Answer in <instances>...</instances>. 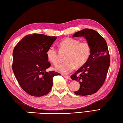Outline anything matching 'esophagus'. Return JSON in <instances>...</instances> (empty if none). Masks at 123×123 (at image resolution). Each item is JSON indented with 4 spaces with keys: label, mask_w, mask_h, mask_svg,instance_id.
<instances>
[{
    "label": "esophagus",
    "mask_w": 123,
    "mask_h": 123,
    "mask_svg": "<svg viewBox=\"0 0 123 123\" xmlns=\"http://www.w3.org/2000/svg\"><path fill=\"white\" fill-rule=\"evenodd\" d=\"M63 77H65L66 79H70V76H68V75H63Z\"/></svg>",
    "instance_id": "obj_1"
}]
</instances>
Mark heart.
Returning <instances> with one entry per match:
<instances>
[{"instance_id": "obj_1", "label": "heart", "mask_w": 123, "mask_h": 123, "mask_svg": "<svg viewBox=\"0 0 123 123\" xmlns=\"http://www.w3.org/2000/svg\"><path fill=\"white\" fill-rule=\"evenodd\" d=\"M61 51L67 52L65 59L67 61L58 65L56 70L62 74L71 72L74 68H80L86 64L90 57L91 48L87 41L81 42L80 40L67 37L60 42ZM48 60L54 65L59 63V55L57 50L53 46L46 51Z\"/></svg>"}]
</instances>
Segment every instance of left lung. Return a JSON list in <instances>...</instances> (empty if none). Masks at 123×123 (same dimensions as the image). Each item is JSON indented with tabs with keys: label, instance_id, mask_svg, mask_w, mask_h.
Segmentation results:
<instances>
[{
	"label": "left lung",
	"instance_id": "left-lung-1",
	"mask_svg": "<svg viewBox=\"0 0 123 123\" xmlns=\"http://www.w3.org/2000/svg\"><path fill=\"white\" fill-rule=\"evenodd\" d=\"M84 37L91 48L90 57L83 66L70 76L80 84L77 95L87 96L97 92L103 85L110 64L106 42L96 31L85 28L75 33L73 37Z\"/></svg>",
	"mask_w": 123,
	"mask_h": 123
}]
</instances>
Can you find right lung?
<instances>
[{
  "label": "right lung",
  "instance_id": "1",
  "mask_svg": "<svg viewBox=\"0 0 123 123\" xmlns=\"http://www.w3.org/2000/svg\"><path fill=\"white\" fill-rule=\"evenodd\" d=\"M56 38L41 34H29L13 49V73L20 86L28 95H47L52 89L53 77L60 75L54 71H46L50 67L46 51Z\"/></svg>",
  "mask_w": 123,
  "mask_h": 123
}]
</instances>
